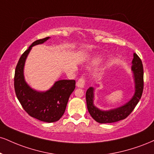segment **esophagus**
Listing matches in <instances>:
<instances>
[{"label":"esophagus","mask_w":154,"mask_h":154,"mask_svg":"<svg viewBox=\"0 0 154 154\" xmlns=\"http://www.w3.org/2000/svg\"><path fill=\"white\" fill-rule=\"evenodd\" d=\"M85 85V79L84 77H81L80 79H79V80L77 82V86L78 88H83Z\"/></svg>","instance_id":"obj_1"}]
</instances>
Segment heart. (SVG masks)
I'll return each mask as SVG.
<instances>
[{"instance_id": "1", "label": "heart", "mask_w": 154, "mask_h": 154, "mask_svg": "<svg viewBox=\"0 0 154 154\" xmlns=\"http://www.w3.org/2000/svg\"><path fill=\"white\" fill-rule=\"evenodd\" d=\"M100 61V59H96L95 60V62H96V63H97V62H99Z\"/></svg>"}]
</instances>
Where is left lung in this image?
Listing matches in <instances>:
<instances>
[{
    "instance_id": "obj_1",
    "label": "left lung",
    "mask_w": 154,
    "mask_h": 154,
    "mask_svg": "<svg viewBox=\"0 0 154 154\" xmlns=\"http://www.w3.org/2000/svg\"><path fill=\"white\" fill-rule=\"evenodd\" d=\"M131 70L135 84V92L132 98L122 106L108 110H102L94 105V88L90 87L86 92V102L90 116L100 123H110L126 118L139 102L143 90V68L139 57L133 54Z\"/></svg>"
}]
</instances>
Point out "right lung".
<instances>
[{"instance_id": "right-lung-1", "label": "right lung", "mask_w": 154, "mask_h": 154, "mask_svg": "<svg viewBox=\"0 0 154 154\" xmlns=\"http://www.w3.org/2000/svg\"><path fill=\"white\" fill-rule=\"evenodd\" d=\"M49 38L35 41L20 57L15 70L14 88L18 101L29 116L41 121L53 123L64 113L69 96L75 88V80L57 81L49 90L41 92L31 88L26 82L23 75L26 59L31 48L44 44Z\"/></svg>"}]
</instances>
